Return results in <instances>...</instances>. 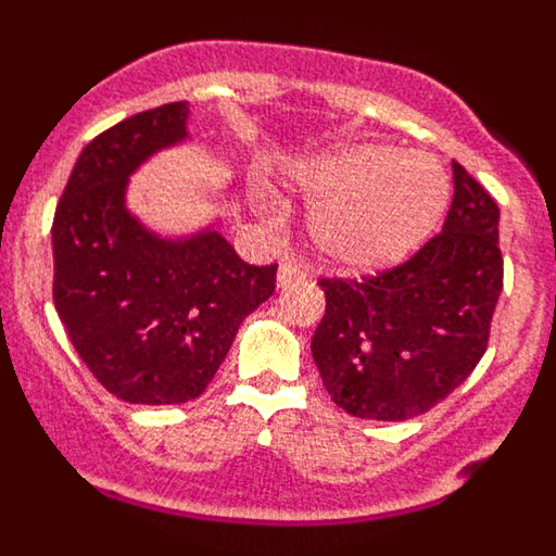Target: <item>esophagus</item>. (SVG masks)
<instances>
[{"mask_svg":"<svg viewBox=\"0 0 556 556\" xmlns=\"http://www.w3.org/2000/svg\"><path fill=\"white\" fill-rule=\"evenodd\" d=\"M275 281H278V289L298 287V283L306 281V273H303L298 264H281V267H278V278H275Z\"/></svg>","mask_w":556,"mask_h":556,"instance_id":"34e87169","label":"esophagus"}]
</instances>
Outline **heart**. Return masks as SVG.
I'll use <instances>...</instances> for the list:
<instances>
[{"label": "heart", "mask_w": 556, "mask_h": 556, "mask_svg": "<svg viewBox=\"0 0 556 556\" xmlns=\"http://www.w3.org/2000/svg\"><path fill=\"white\" fill-rule=\"evenodd\" d=\"M289 189L314 211L312 242L323 262L356 275L409 258L448 205L445 172L392 147L303 161L289 172Z\"/></svg>", "instance_id": "1"}]
</instances>
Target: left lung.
<instances>
[{
  "mask_svg": "<svg viewBox=\"0 0 556 556\" xmlns=\"http://www.w3.org/2000/svg\"><path fill=\"white\" fill-rule=\"evenodd\" d=\"M501 283L498 205L454 161L443 233L378 278L320 281L312 356L333 404L362 420H409L440 404L488 351Z\"/></svg>",
  "mask_w": 556,
  "mask_h": 556,
  "instance_id": "left-lung-1",
  "label": "left lung"
}]
</instances>
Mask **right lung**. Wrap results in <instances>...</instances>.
<instances>
[{"instance_id":"obj_1","label":"right lung","mask_w":556,"mask_h":556,"mask_svg":"<svg viewBox=\"0 0 556 556\" xmlns=\"http://www.w3.org/2000/svg\"><path fill=\"white\" fill-rule=\"evenodd\" d=\"M189 102H169L100 132L52 223L58 317L88 370L127 404L203 395L244 317L275 292V264L242 262L217 223L164 233L130 208V178L189 144Z\"/></svg>"}]
</instances>
